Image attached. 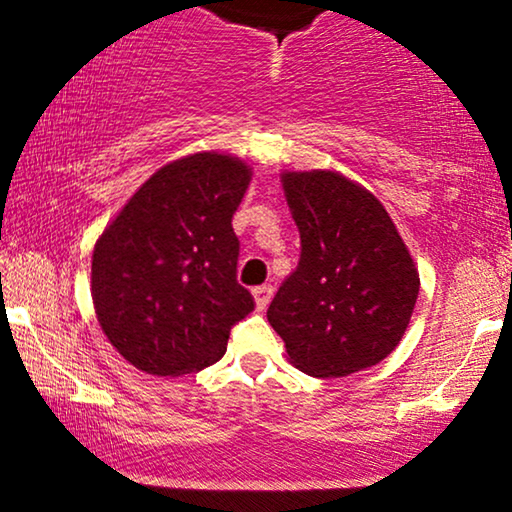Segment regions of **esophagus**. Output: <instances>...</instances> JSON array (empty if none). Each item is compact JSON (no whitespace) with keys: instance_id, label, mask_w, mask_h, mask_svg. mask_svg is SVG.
Returning a JSON list of instances; mask_svg holds the SVG:
<instances>
[{"instance_id":"esophagus-1","label":"esophagus","mask_w":512,"mask_h":512,"mask_svg":"<svg viewBox=\"0 0 512 512\" xmlns=\"http://www.w3.org/2000/svg\"><path fill=\"white\" fill-rule=\"evenodd\" d=\"M251 293H254V302H256V309L258 311H263L265 307L270 305V300H272V286L270 284L256 286Z\"/></svg>"}]
</instances>
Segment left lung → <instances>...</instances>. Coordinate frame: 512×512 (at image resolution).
<instances>
[{
  "mask_svg": "<svg viewBox=\"0 0 512 512\" xmlns=\"http://www.w3.org/2000/svg\"><path fill=\"white\" fill-rule=\"evenodd\" d=\"M281 187L302 242L268 309L288 362L318 379L379 365L402 342L420 291L395 221L337 170H284Z\"/></svg>",
  "mask_w": 512,
  "mask_h": 512,
  "instance_id": "obj_1",
  "label": "left lung"
}]
</instances>
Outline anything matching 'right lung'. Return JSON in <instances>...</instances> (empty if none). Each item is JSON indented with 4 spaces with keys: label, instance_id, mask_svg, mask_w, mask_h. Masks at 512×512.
Segmentation results:
<instances>
[{
    "label": "right lung",
    "instance_id": "add662e5",
    "mask_svg": "<svg viewBox=\"0 0 512 512\" xmlns=\"http://www.w3.org/2000/svg\"><path fill=\"white\" fill-rule=\"evenodd\" d=\"M233 154L196 152L161 166L103 228L92 302L103 335L140 372H201L254 309L235 279L233 214L251 182Z\"/></svg>",
    "mask_w": 512,
    "mask_h": 512
}]
</instances>
